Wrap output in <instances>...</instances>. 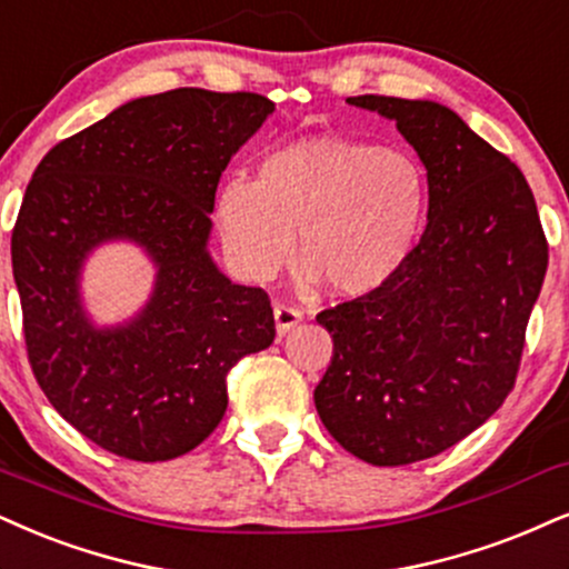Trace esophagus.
Returning <instances> with one entry per match:
<instances>
[{
  "label": "esophagus",
  "mask_w": 569,
  "mask_h": 569,
  "mask_svg": "<svg viewBox=\"0 0 569 569\" xmlns=\"http://www.w3.org/2000/svg\"><path fill=\"white\" fill-rule=\"evenodd\" d=\"M273 321H277V332L287 335L290 329H296L300 321H303V313H300L298 308H292V306L277 303V306H273Z\"/></svg>",
  "instance_id": "1"
}]
</instances>
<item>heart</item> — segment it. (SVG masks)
I'll list each match as a JSON object with an SVG mask.
<instances>
[{
	"label": "heart",
	"instance_id": "heart-1",
	"mask_svg": "<svg viewBox=\"0 0 569 569\" xmlns=\"http://www.w3.org/2000/svg\"><path fill=\"white\" fill-rule=\"evenodd\" d=\"M430 210V179L409 152L359 139L317 137L277 147L256 179L229 177L216 223L250 279L298 263L335 298L377 292L403 269Z\"/></svg>",
	"mask_w": 569,
	"mask_h": 569
}]
</instances>
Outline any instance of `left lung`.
I'll use <instances>...</instances> for the list:
<instances>
[{
    "label": "left lung",
    "mask_w": 569,
    "mask_h": 569,
    "mask_svg": "<svg viewBox=\"0 0 569 569\" xmlns=\"http://www.w3.org/2000/svg\"><path fill=\"white\" fill-rule=\"evenodd\" d=\"M348 102L396 121L427 168L430 210L388 284L317 317L335 348L313 401L346 451L403 467L456 446L507 401L549 242L520 168L453 110L380 94Z\"/></svg>",
    "instance_id": "1"
}]
</instances>
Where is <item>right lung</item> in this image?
<instances>
[{
	"instance_id": "right-lung-1",
	"label": "right lung",
	"mask_w": 569,
	"mask_h": 569,
	"mask_svg": "<svg viewBox=\"0 0 569 569\" xmlns=\"http://www.w3.org/2000/svg\"><path fill=\"white\" fill-rule=\"evenodd\" d=\"M271 113L252 91L139 97L54 144L28 181L12 229L28 361L60 417L104 451H192L223 419L229 369L273 342L269 296L231 284L206 250L223 168ZM108 239L142 243L159 279L137 320L97 330L78 273Z\"/></svg>"
}]
</instances>
